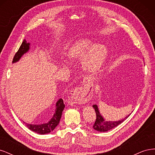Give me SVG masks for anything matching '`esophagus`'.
<instances>
[{"label": "esophagus", "mask_w": 155, "mask_h": 155, "mask_svg": "<svg viewBox=\"0 0 155 155\" xmlns=\"http://www.w3.org/2000/svg\"><path fill=\"white\" fill-rule=\"evenodd\" d=\"M92 97L91 93L86 88L76 87L71 93V101L76 104H86Z\"/></svg>", "instance_id": "34e87169"}]
</instances>
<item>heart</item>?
Masks as SVG:
<instances>
[{
	"mask_svg": "<svg viewBox=\"0 0 155 155\" xmlns=\"http://www.w3.org/2000/svg\"><path fill=\"white\" fill-rule=\"evenodd\" d=\"M93 45L87 39H81L70 46L68 55L70 58L80 59L83 57V66L91 72H96L104 64L107 55V49L103 45Z\"/></svg>",
	"mask_w": 155,
	"mask_h": 155,
	"instance_id": "1",
	"label": "heart"
}]
</instances>
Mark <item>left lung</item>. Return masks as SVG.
Instances as JSON below:
<instances>
[{
    "mask_svg": "<svg viewBox=\"0 0 155 155\" xmlns=\"http://www.w3.org/2000/svg\"><path fill=\"white\" fill-rule=\"evenodd\" d=\"M92 107H94V109H95V112L96 114V120L94 124L93 125V128L96 130L99 131V132H106V131H108L116 127H117L118 125L122 123L123 121L125 119L127 118L130 114L127 116H126L124 119L119 120V121H105V119L103 118L102 116L100 114L99 110H98L97 106L96 105H94Z\"/></svg>",
    "mask_w": 155,
    "mask_h": 155,
    "instance_id": "left-lung-1",
    "label": "left lung"
}]
</instances>
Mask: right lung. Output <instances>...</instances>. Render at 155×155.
I'll return each mask as SVG.
<instances>
[{"label": "right lung", "instance_id": "obj_1", "mask_svg": "<svg viewBox=\"0 0 155 155\" xmlns=\"http://www.w3.org/2000/svg\"><path fill=\"white\" fill-rule=\"evenodd\" d=\"M30 49V43H28L26 39H24L22 43L21 44L19 49L18 50L17 53L14 55L13 59V63H15L21 59L22 55L26 53ZM65 105L63 103L62 99H59L58 102L56 103V109L55 112L54 113L52 118L49 121L48 123L43 124L41 125H34L26 124V125L28 128L31 130L34 131L39 134H45L50 133L51 131L54 130V129L58 126L61 117L62 115V112L64 109Z\"/></svg>", "mask_w": 155, "mask_h": 155}]
</instances>
